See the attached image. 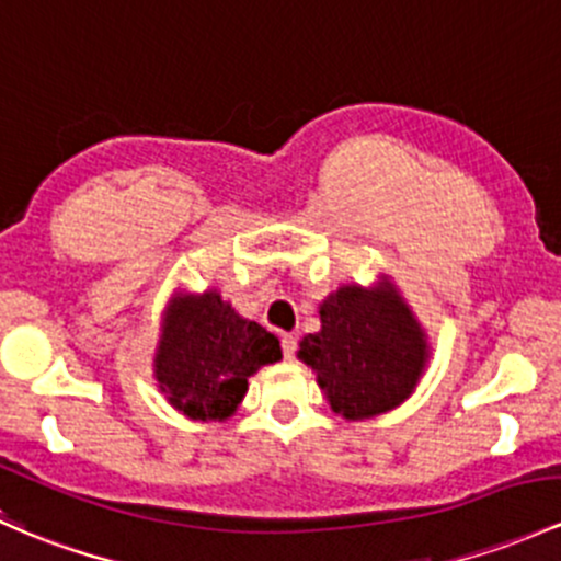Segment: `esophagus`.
I'll use <instances>...</instances> for the list:
<instances>
[{
	"mask_svg": "<svg viewBox=\"0 0 561 561\" xmlns=\"http://www.w3.org/2000/svg\"><path fill=\"white\" fill-rule=\"evenodd\" d=\"M296 350H298L296 335H293V333H282V352H285V359L296 357Z\"/></svg>",
	"mask_w": 561,
	"mask_h": 561,
	"instance_id": "1",
	"label": "esophagus"
}]
</instances>
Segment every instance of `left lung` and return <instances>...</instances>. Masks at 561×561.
<instances>
[{"label": "left lung", "mask_w": 561, "mask_h": 561, "mask_svg": "<svg viewBox=\"0 0 561 561\" xmlns=\"http://www.w3.org/2000/svg\"><path fill=\"white\" fill-rule=\"evenodd\" d=\"M320 333L300 341L298 357L317 374L344 420H370L414 392L430 357L427 335L389 279L344 285L322 300Z\"/></svg>", "instance_id": "left-lung-1"}]
</instances>
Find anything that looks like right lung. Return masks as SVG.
Returning <instances> with one entry per match:
<instances>
[{"instance_id": "right-lung-1", "label": "right lung", "mask_w": 561, "mask_h": 561, "mask_svg": "<svg viewBox=\"0 0 561 561\" xmlns=\"http://www.w3.org/2000/svg\"><path fill=\"white\" fill-rule=\"evenodd\" d=\"M282 359L279 339L236 314L217 290L174 296L163 317L156 379L191 420H228L247 394V379Z\"/></svg>"}]
</instances>
